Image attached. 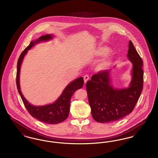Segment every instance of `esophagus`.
<instances>
[{
  "label": "esophagus",
  "mask_w": 158,
  "mask_h": 158,
  "mask_svg": "<svg viewBox=\"0 0 158 158\" xmlns=\"http://www.w3.org/2000/svg\"><path fill=\"white\" fill-rule=\"evenodd\" d=\"M83 79H84V82H85V83H86L87 82L89 81V76L88 75H86L84 76Z\"/></svg>",
  "instance_id": "obj_1"
}]
</instances>
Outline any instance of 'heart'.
Returning a JSON list of instances; mask_svg holds the SVG:
<instances>
[{
	"label": "heart",
	"mask_w": 158,
	"mask_h": 158,
	"mask_svg": "<svg viewBox=\"0 0 158 158\" xmlns=\"http://www.w3.org/2000/svg\"><path fill=\"white\" fill-rule=\"evenodd\" d=\"M110 48L106 46H99L95 48L91 53L90 57L96 59L104 56L109 53ZM113 57L110 55L107 56L104 59L100 61L96 66L95 70L98 72H104L110 68L113 64Z\"/></svg>",
	"instance_id": "1"
}]
</instances>
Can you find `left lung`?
I'll use <instances>...</instances> for the list:
<instances>
[{
	"instance_id": "8db88e82",
	"label": "left lung",
	"mask_w": 158,
	"mask_h": 158,
	"mask_svg": "<svg viewBox=\"0 0 158 158\" xmlns=\"http://www.w3.org/2000/svg\"><path fill=\"white\" fill-rule=\"evenodd\" d=\"M128 60L132 63L131 76L127 87L114 86L112 71L92 76L86 85L93 118L99 123H112L131 113L140 96L143 83V61L131 41L128 43Z\"/></svg>"
}]
</instances>
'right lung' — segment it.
<instances>
[{
    "mask_svg": "<svg viewBox=\"0 0 158 158\" xmlns=\"http://www.w3.org/2000/svg\"><path fill=\"white\" fill-rule=\"evenodd\" d=\"M54 34H48L31 41L28 45L21 53L17 63L16 86L18 91L21 97L24 105L28 111L35 118L48 124H56L65 120L68 118L70 111V104L71 97L74 92L83 85V78L79 77L69 83L58 98L52 104L44 105H33L26 99L23 95L20 87V70L24 57L32 47L41 42L48 41L53 40Z\"/></svg>",
    "mask_w": 158,
    "mask_h": 158,
    "instance_id": "1",
    "label": "right lung"
}]
</instances>
